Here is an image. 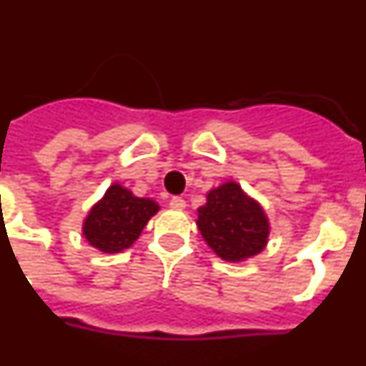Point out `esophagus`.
I'll use <instances>...</instances> for the list:
<instances>
[{
	"label": "esophagus",
	"mask_w": 366,
	"mask_h": 366,
	"mask_svg": "<svg viewBox=\"0 0 366 366\" xmlns=\"http://www.w3.org/2000/svg\"><path fill=\"white\" fill-rule=\"evenodd\" d=\"M169 207L174 208V210H182V208H186V201L182 197L174 195V197L169 199Z\"/></svg>",
	"instance_id": "esophagus-1"
}]
</instances>
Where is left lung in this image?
<instances>
[{
    "instance_id": "8db88e82",
    "label": "left lung",
    "mask_w": 366,
    "mask_h": 366,
    "mask_svg": "<svg viewBox=\"0 0 366 366\" xmlns=\"http://www.w3.org/2000/svg\"><path fill=\"white\" fill-rule=\"evenodd\" d=\"M197 227L214 253L229 262L251 259L268 244V217L236 182L208 192L207 204L197 210Z\"/></svg>"
}]
</instances>
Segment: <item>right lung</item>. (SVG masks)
<instances>
[{"mask_svg":"<svg viewBox=\"0 0 366 366\" xmlns=\"http://www.w3.org/2000/svg\"><path fill=\"white\" fill-rule=\"evenodd\" d=\"M158 210L152 199L136 197L121 184H113L85 217V240L102 253H121L139 238Z\"/></svg>","mask_w":366,"mask_h":366,"instance_id":"right-lung-1","label":"right lung"}]
</instances>
